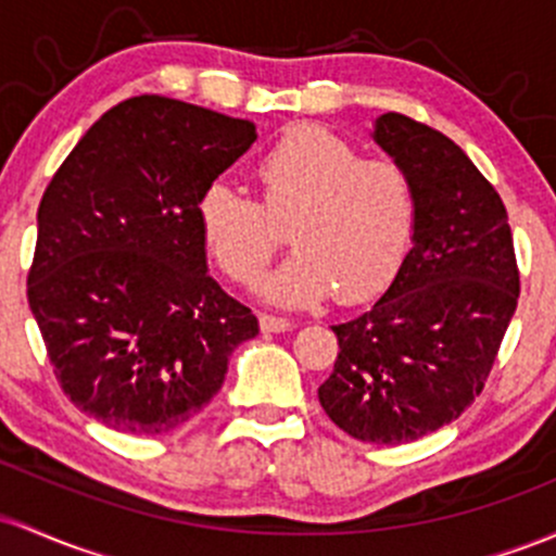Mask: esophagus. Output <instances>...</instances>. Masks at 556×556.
I'll use <instances>...</instances> for the list:
<instances>
[{
    "mask_svg": "<svg viewBox=\"0 0 556 556\" xmlns=\"http://www.w3.org/2000/svg\"><path fill=\"white\" fill-rule=\"evenodd\" d=\"M258 321H261V329H264V332H274V334L288 332V329L292 327L290 319H285V316H271V314H264Z\"/></svg>",
    "mask_w": 556,
    "mask_h": 556,
    "instance_id": "34e87169",
    "label": "esophagus"
}]
</instances>
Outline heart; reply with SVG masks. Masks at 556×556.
Instances as JSON below:
<instances>
[{"label":"heart","instance_id":"heart-1","mask_svg":"<svg viewBox=\"0 0 556 556\" xmlns=\"http://www.w3.org/2000/svg\"><path fill=\"white\" fill-rule=\"evenodd\" d=\"M264 205L229 181H213L198 203V227L216 266L237 285L264 274L279 229L295 253L274 268L261 295L277 306L362 303L393 282L412 245L417 192L393 161H364L362 150L316 126L290 131L258 163Z\"/></svg>","mask_w":556,"mask_h":556}]
</instances>
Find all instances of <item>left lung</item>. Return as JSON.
Segmentation results:
<instances>
[{
  "label": "left lung",
  "instance_id": "obj_1",
  "mask_svg": "<svg viewBox=\"0 0 556 556\" xmlns=\"http://www.w3.org/2000/svg\"><path fill=\"white\" fill-rule=\"evenodd\" d=\"M371 139L417 192L412 248L369 311L334 325L319 404L364 443L401 446L462 417L485 386L520 298L498 192L446 134L382 113Z\"/></svg>",
  "mask_w": 556,
  "mask_h": 556
}]
</instances>
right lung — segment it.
<instances>
[{
  "label": "right lung",
  "mask_w": 556,
  "mask_h": 556,
  "mask_svg": "<svg viewBox=\"0 0 556 556\" xmlns=\"http://www.w3.org/2000/svg\"><path fill=\"white\" fill-rule=\"evenodd\" d=\"M253 121L131 97L78 139L36 213L28 306L60 388L129 435L176 430L218 393L258 319L208 274L198 203Z\"/></svg>",
  "instance_id": "right-lung-1"
}]
</instances>
